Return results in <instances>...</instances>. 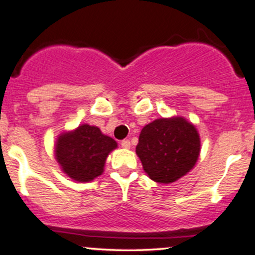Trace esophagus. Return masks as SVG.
<instances>
[{"mask_svg":"<svg viewBox=\"0 0 255 255\" xmlns=\"http://www.w3.org/2000/svg\"><path fill=\"white\" fill-rule=\"evenodd\" d=\"M121 146L124 148H129L130 147V141L128 139H125L121 141Z\"/></svg>","mask_w":255,"mask_h":255,"instance_id":"obj_1","label":"esophagus"}]
</instances>
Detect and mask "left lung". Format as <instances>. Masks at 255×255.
<instances>
[{
    "label": "left lung",
    "instance_id": "left-lung-1",
    "mask_svg": "<svg viewBox=\"0 0 255 255\" xmlns=\"http://www.w3.org/2000/svg\"><path fill=\"white\" fill-rule=\"evenodd\" d=\"M200 135L182 116L160 118L146 125L135 152L152 181L172 183L194 168L200 154Z\"/></svg>",
    "mask_w": 255,
    "mask_h": 255
}]
</instances>
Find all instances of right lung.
<instances>
[{"label": "right lung", "mask_w": 255, "mask_h": 255, "mask_svg": "<svg viewBox=\"0 0 255 255\" xmlns=\"http://www.w3.org/2000/svg\"><path fill=\"white\" fill-rule=\"evenodd\" d=\"M116 147L118 142L113 137L96 126L84 124L57 136L55 159L72 180L90 182L103 174L105 160Z\"/></svg>", "instance_id": "add662e5"}]
</instances>
